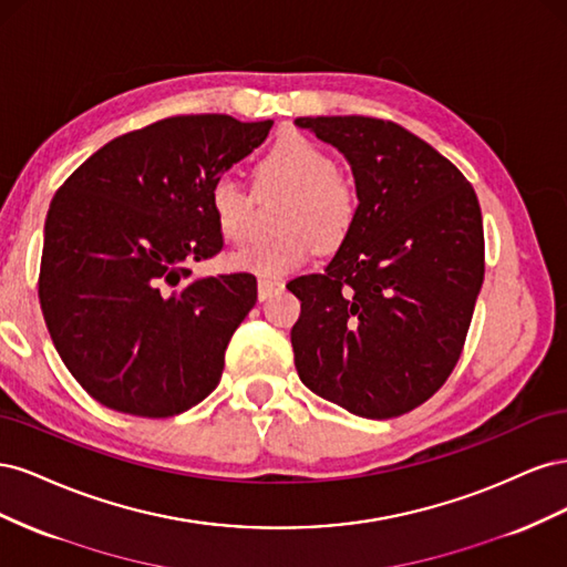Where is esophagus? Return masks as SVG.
<instances>
[{"mask_svg": "<svg viewBox=\"0 0 567 567\" xmlns=\"http://www.w3.org/2000/svg\"><path fill=\"white\" fill-rule=\"evenodd\" d=\"M279 290H284L281 281H271V279H260V281H257V298H260V300L271 298L274 293H279Z\"/></svg>", "mask_w": 567, "mask_h": 567, "instance_id": "esophagus-1", "label": "esophagus"}]
</instances>
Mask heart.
<instances>
[{
	"mask_svg": "<svg viewBox=\"0 0 567 567\" xmlns=\"http://www.w3.org/2000/svg\"><path fill=\"white\" fill-rule=\"evenodd\" d=\"M257 177L288 194L277 221L284 234L234 252L231 269L260 279H284L307 265L312 244L331 250L350 236L357 221V194L338 175V163L323 146L302 134H286L257 163ZM210 210L227 241H246L250 203L246 188L231 175H219L213 182Z\"/></svg>",
	"mask_w": 567,
	"mask_h": 567,
	"instance_id": "1",
	"label": "heart"
}]
</instances>
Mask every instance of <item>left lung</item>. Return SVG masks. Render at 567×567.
I'll return each instance as SVG.
<instances>
[{
    "instance_id": "8db88e82",
    "label": "left lung",
    "mask_w": 567,
    "mask_h": 567,
    "mask_svg": "<svg viewBox=\"0 0 567 567\" xmlns=\"http://www.w3.org/2000/svg\"><path fill=\"white\" fill-rule=\"evenodd\" d=\"M350 163L357 221L321 274L286 288L300 381L354 416L406 414L456 367L485 277L480 203L419 136L364 115L298 117Z\"/></svg>"
}]
</instances>
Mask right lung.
<instances>
[{
    "instance_id": "right-lung-1",
    "label": "right lung",
    "mask_w": 567,
    "mask_h": 567,
    "mask_svg": "<svg viewBox=\"0 0 567 567\" xmlns=\"http://www.w3.org/2000/svg\"><path fill=\"white\" fill-rule=\"evenodd\" d=\"M271 120L177 115L101 146L49 205L40 305L65 369L96 402L165 419L217 388L257 300L252 274L194 277L221 250L210 186Z\"/></svg>"
}]
</instances>
